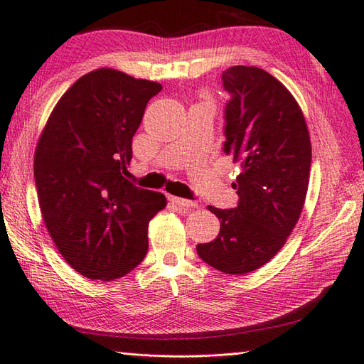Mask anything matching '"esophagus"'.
I'll list each match as a JSON object with an SVG mask.
<instances>
[{
	"instance_id": "34e87169",
	"label": "esophagus",
	"mask_w": 364,
	"mask_h": 364,
	"mask_svg": "<svg viewBox=\"0 0 364 364\" xmlns=\"http://www.w3.org/2000/svg\"><path fill=\"white\" fill-rule=\"evenodd\" d=\"M169 201H171L173 204H176L177 207H181V209H195V207L198 205L196 203L193 201H188V199H182V198H177V196H169L168 198Z\"/></svg>"
}]
</instances>
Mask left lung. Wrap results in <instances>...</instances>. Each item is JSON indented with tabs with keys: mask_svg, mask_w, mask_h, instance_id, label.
<instances>
[{
	"mask_svg": "<svg viewBox=\"0 0 364 364\" xmlns=\"http://www.w3.org/2000/svg\"><path fill=\"white\" fill-rule=\"evenodd\" d=\"M231 95L225 109V152L242 173L232 187L234 209L209 205L220 234L196 245L198 256L226 275L261 269L283 248L305 204L311 139L294 95L275 77L253 65H234L221 75Z\"/></svg>",
	"mask_w": 364,
	"mask_h": 364,
	"instance_id": "8db88e82",
	"label": "left lung"
}]
</instances>
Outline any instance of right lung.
Listing matches in <instances>:
<instances>
[{
  "mask_svg": "<svg viewBox=\"0 0 364 364\" xmlns=\"http://www.w3.org/2000/svg\"><path fill=\"white\" fill-rule=\"evenodd\" d=\"M161 85L114 69L73 83L51 111L34 154L37 198L51 240L73 270L113 281L143 261L147 225L166 198L125 179L132 138Z\"/></svg>",
  "mask_w": 364,
  "mask_h": 364,
  "instance_id": "1",
  "label": "right lung"
}]
</instances>
